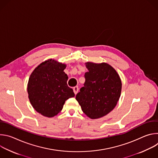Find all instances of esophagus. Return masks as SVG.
<instances>
[{
    "label": "esophagus",
    "instance_id": "esophagus-1",
    "mask_svg": "<svg viewBox=\"0 0 158 158\" xmlns=\"http://www.w3.org/2000/svg\"><path fill=\"white\" fill-rule=\"evenodd\" d=\"M73 91H74V93L75 94H77V93H78L79 91V87L77 86H75L73 87Z\"/></svg>",
    "mask_w": 158,
    "mask_h": 158
}]
</instances>
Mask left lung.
Masks as SVG:
<instances>
[{
	"instance_id": "obj_1",
	"label": "left lung",
	"mask_w": 158,
	"mask_h": 158,
	"mask_svg": "<svg viewBox=\"0 0 158 158\" xmlns=\"http://www.w3.org/2000/svg\"><path fill=\"white\" fill-rule=\"evenodd\" d=\"M84 86L76 99L91 119L102 118L113 109L121 96L122 84L116 70L106 63H85Z\"/></svg>"
}]
</instances>
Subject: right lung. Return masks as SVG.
<instances>
[{
    "mask_svg": "<svg viewBox=\"0 0 158 158\" xmlns=\"http://www.w3.org/2000/svg\"><path fill=\"white\" fill-rule=\"evenodd\" d=\"M65 67V64L49 59L39 65L29 77V101L35 110L44 116L57 115L65 101L75 96L67 84L68 76L64 72Z\"/></svg>",
    "mask_w": 158,
    "mask_h": 158,
    "instance_id": "1",
    "label": "right lung"
}]
</instances>
